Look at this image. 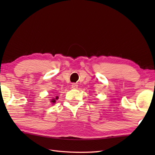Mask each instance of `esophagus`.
I'll list each match as a JSON object with an SVG mask.
<instances>
[{
    "label": "esophagus",
    "mask_w": 155,
    "mask_h": 155,
    "mask_svg": "<svg viewBox=\"0 0 155 155\" xmlns=\"http://www.w3.org/2000/svg\"><path fill=\"white\" fill-rule=\"evenodd\" d=\"M71 88H73V89H77L78 88V84L76 83H72L71 85Z\"/></svg>",
    "instance_id": "34e87169"
}]
</instances>
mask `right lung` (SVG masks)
<instances>
[{
    "label": "right lung",
    "instance_id": "add662e5",
    "mask_svg": "<svg viewBox=\"0 0 155 155\" xmlns=\"http://www.w3.org/2000/svg\"><path fill=\"white\" fill-rule=\"evenodd\" d=\"M58 98V97H56L55 98H53V99H51V103H55L56 100H57Z\"/></svg>",
    "mask_w": 155,
    "mask_h": 155
}]
</instances>
